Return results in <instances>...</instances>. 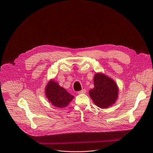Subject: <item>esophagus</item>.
<instances>
[{
  "label": "esophagus",
  "mask_w": 153,
  "mask_h": 153,
  "mask_svg": "<svg viewBox=\"0 0 153 153\" xmlns=\"http://www.w3.org/2000/svg\"><path fill=\"white\" fill-rule=\"evenodd\" d=\"M86 93V90L85 89H83V90H82L81 91L78 92V94H83V93Z\"/></svg>",
  "instance_id": "obj_1"
}]
</instances>
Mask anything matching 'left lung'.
<instances>
[{"instance_id":"left-lung-1","label":"left lung","mask_w":153,"mask_h":153,"mask_svg":"<svg viewBox=\"0 0 153 153\" xmlns=\"http://www.w3.org/2000/svg\"><path fill=\"white\" fill-rule=\"evenodd\" d=\"M94 88L89 91L93 102L101 108H107L114 104L118 98V88L111 78L102 73L94 76Z\"/></svg>"}]
</instances>
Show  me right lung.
<instances>
[{"label":"right lung","mask_w":153,"mask_h":153,"mask_svg":"<svg viewBox=\"0 0 153 153\" xmlns=\"http://www.w3.org/2000/svg\"><path fill=\"white\" fill-rule=\"evenodd\" d=\"M45 89V94L49 102L56 107L63 108L67 107L74 98V96L54 80L49 82Z\"/></svg>","instance_id":"add662e5"}]
</instances>
